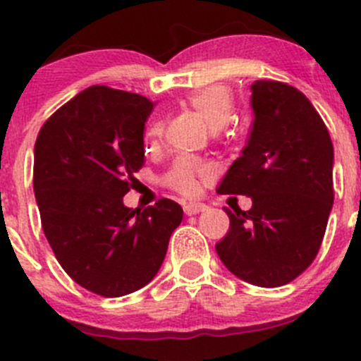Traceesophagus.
Masks as SVG:
<instances>
[{
  "label": "esophagus",
  "instance_id": "34e87169",
  "mask_svg": "<svg viewBox=\"0 0 361 361\" xmlns=\"http://www.w3.org/2000/svg\"><path fill=\"white\" fill-rule=\"evenodd\" d=\"M204 204H201V202H187V204H183V211H185V214H188V216H192V214H197V213H201V211H204Z\"/></svg>",
  "mask_w": 361,
  "mask_h": 361
}]
</instances>
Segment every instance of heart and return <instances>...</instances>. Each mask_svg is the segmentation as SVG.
I'll use <instances>...</instances> for the list:
<instances>
[{
	"instance_id": "b5f03b06",
	"label": "heart",
	"mask_w": 361,
	"mask_h": 361,
	"mask_svg": "<svg viewBox=\"0 0 361 361\" xmlns=\"http://www.w3.org/2000/svg\"><path fill=\"white\" fill-rule=\"evenodd\" d=\"M188 104L209 123L211 129H221L231 122L235 104L231 90L224 85H207L195 90L188 97ZM164 123L157 120L148 129V136L157 137ZM211 169L206 164L190 157H180L164 176V185L181 195H194L199 190V180L209 176Z\"/></svg>"
}]
</instances>
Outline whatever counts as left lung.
Segmentation results:
<instances>
[{
    "label": "left lung",
    "instance_id": "8db88e82",
    "mask_svg": "<svg viewBox=\"0 0 361 361\" xmlns=\"http://www.w3.org/2000/svg\"><path fill=\"white\" fill-rule=\"evenodd\" d=\"M255 118L243 155L220 194L248 195L216 245L225 267L251 285L276 288L300 276L318 255L334 204L329 129L298 89L274 80L251 85Z\"/></svg>",
    "mask_w": 361,
    "mask_h": 361
}]
</instances>
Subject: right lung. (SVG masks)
Masks as SVG:
<instances>
[{
    "mask_svg": "<svg viewBox=\"0 0 361 361\" xmlns=\"http://www.w3.org/2000/svg\"><path fill=\"white\" fill-rule=\"evenodd\" d=\"M148 97L92 85L59 108L35 145L42 227L69 278L101 297L143 288L157 274L183 209L159 199L147 209L122 197L145 164Z\"/></svg>",
    "mask_w": 361,
    "mask_h": 361,
    "instance_id": "1",
    "label": "right lung"
}]
</instances>
